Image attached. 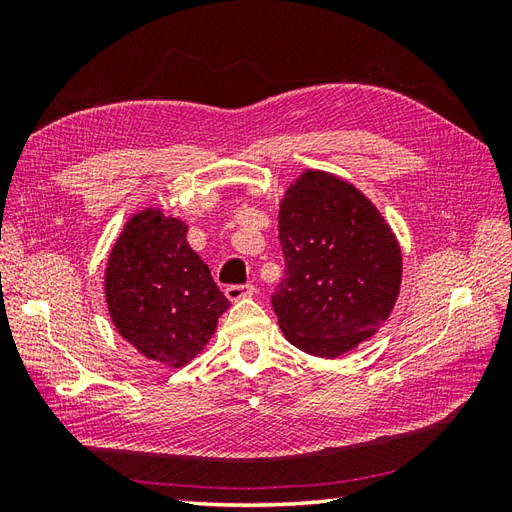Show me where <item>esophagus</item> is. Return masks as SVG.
<instances>
[{
    "label": "esophagus",
    "mask_w": 512,
    "mask_h": 512,
    "mask_svg": "<svg viewBox=\"0 0 512 512\" xmlns=\"http://www.w3.org/2000/svg\"><path fill=\"white\" fill-rule=\"evenodd\" d=\"M224 292H226V299H228V301L237 303V301H241V299L254 297L256 288H254L252 284H243V286H228Z\"/></svg>",
    "instance_id": "obj_1"
}]
</instances>
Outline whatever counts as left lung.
Returning <instances> with one entry per match:
<instances>
[{
  "label": "left lung",
  "mask_w": 512,
  "mask_h": 512,
  "mask_svg": "<svg viewBox=\"0 0 512 512\" xmlns=\"http://www.w3.org/2000/svg\"><path fill=\"white\" fill-rule=\"evenodd\" d=\"M286 277L273 294L284 337L335 359L374 337L401 288V247L378 207L354 183L307 168L277 213Z\"/></svg>",
  "instance_id": "left-lung-1"
}]
</instances>
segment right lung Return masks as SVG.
<instances>
[{"instance_id":"obj_1","label":"right lung","mask_w":512,"mask_h":512,"mask_svg":"<svg viewBox=\"0 0 512 512\" xmlns=\"http://www.w3.org/2000/svg\"><path fill=\"white\" fill-rule=\"evenodd\" d=\"M117 333L149 361L188 365L218 329L228 299L188 243V224L145 207L123 224L104 271Z\"/></svg>"}]
</instances>
